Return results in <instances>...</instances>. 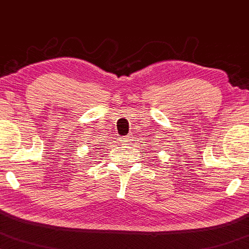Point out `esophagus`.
I'll return each instance as SVG.
<instances>
[{
    "instance_id": "34e87169",
    "label": "esophagus",
    "mask_w": 249,
    "mask_h": 249,
    "mask_svg": "<svg viewBox=\"0 0 249 249\" xmlns=\"http://www.w3.org/2000/svg\"><path fill=\"white\" fill-rule=\"evenodd\" d=\"M130 141V137H127V138H125V142H129Z\"/></svg>"
}]
</instances>
